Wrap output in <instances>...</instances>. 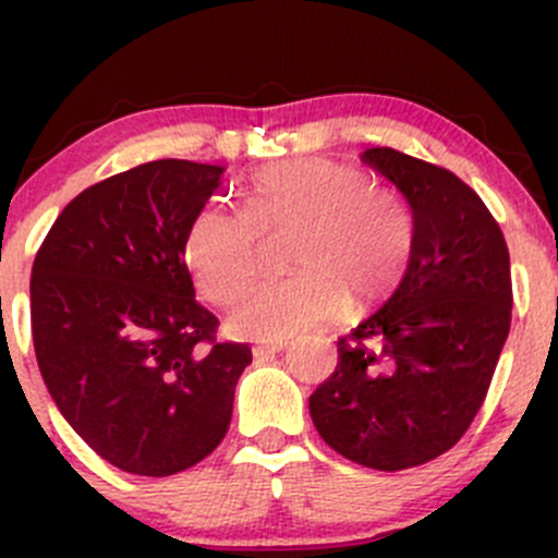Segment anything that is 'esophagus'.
Masks as SVG:
<instances>
[{
	"mask_svg": "<svg viewBox=\"0 0 558 558\" xmlns=\"http://www.w3.org/2000/svg\"><path fill=\"white\" fill-rule=\"evenodd\" d=\"M286 348H289V342H269V345H256V348H253V356H256V359L275 356V353L286 351Z\"/></svg>",
	"mask_w": 558,
	"mask_h": 558,
	"instance_id": "1",
	"label": "esophagus"
}]
</instances>
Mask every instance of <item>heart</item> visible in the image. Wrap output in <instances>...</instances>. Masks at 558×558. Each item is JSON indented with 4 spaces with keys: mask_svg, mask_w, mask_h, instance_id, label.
<instances>
[{
    "mask_svg": "<svg viewBox=\"0 0 558 558\" xmlns=\"http://www.w3.org/2000/svg\"><path fill=\"white\" fill-rule=\"evenodd\" d=\"M294 232L291 278L253 286L229 313V331L283 342L356 305L380 300L408 269L415 221L397 191L345 161L300 156L251 174L245 207H202L189 223L183 262L207 300L229 305L258 272L262 238Z\"/></svg>",
    "mask_w": 558,
    "mask_h": 558,
    "instance_id": "obj_1",
    "label": "heart"
}]
</instances>
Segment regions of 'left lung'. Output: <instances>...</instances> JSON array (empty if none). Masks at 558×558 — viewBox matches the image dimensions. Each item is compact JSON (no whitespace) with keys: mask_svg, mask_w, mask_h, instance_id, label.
<instances>
[{"mask_svg":"<svg viewBox=\"0 0 558 558\" xmlns=\"http://www.w3.org/2000/svg\"><path fill=\"white\" fill-rule=\"evenodd\" d=\"M362 161L408 199L415 245L386 305L337 342L311 418L340 456L397 472L453 448L481 410L510 331V256L453 172L393 148H367Z\"/></svg>","mask_w":558,"mask_h":558,"instance_id":"1","label":"left lung"}]
</instances>
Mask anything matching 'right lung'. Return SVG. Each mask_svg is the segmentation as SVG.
<instances>
[{
    "mask_svg": "<svg viewBox=\"0 0 558 558\" xmlns=\"http://www.w3.org/2000/svg\"><path fill=\"white\" fill-rule=\"evenodd\" d=\"M223 167L159 159L102 180L61 210L32 267L39 373L66 424L105 461L165 477L210 456L251 364L216 342L183 240Z\"/></svg>",
    "mask_w": 558,
    "mask_h": 558,
    "instance_id": "1",
    "label": "right lung"
}]
</instances>
